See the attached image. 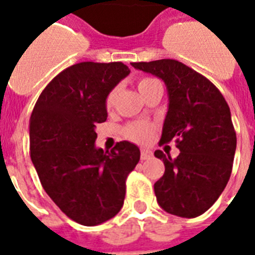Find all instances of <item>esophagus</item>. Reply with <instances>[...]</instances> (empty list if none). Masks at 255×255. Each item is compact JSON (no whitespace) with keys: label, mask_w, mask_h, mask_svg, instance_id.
Listing matches in <instances>:
<instances>
[{"label":"esophagus","mask_w":255,"mask_h":255,"mask_svg":"<svg viewBox=\"0 0 255 255\" xmlns=\"http://www.w3.org/2000/svg\"><path fill=\"white\" fill-rule=\"evenodd\" d=\"M152 156H153V153L149 149H142L140 151V158L142 160H149V158H152Z\"/></svg>","instance_id":"1"}]
</instances>
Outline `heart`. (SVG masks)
<instances>
[{
	"label": "heart",
	"instance_id": "b5f03b06",
	"mask_svg": "<svg viewBox=\"0 0 255 255\" xmlns=\"http://www.w3.org/2000/svg\"><path fill=\"white\" fill-rule=\"evenodd\" d=\"M157 82V80L149 77L140 78L138 81V90L139 93L142 94L145 89H148L152 84ZM117 95V89H113L108 93L106 98V107L110 110L112 108L113 103H115V99H116ZM154 132V125H152L151 123H147V121H135V123H131L129 125L125 126L124 129V134L128 139L132 140V142L136 143H147L149 142L153 136Z\"/></svg>",
	"mask_w": 255,
	"mask_h": 255
}]
</instances>
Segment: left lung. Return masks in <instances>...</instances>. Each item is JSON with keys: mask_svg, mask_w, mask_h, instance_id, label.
<instances>
[{"mask_svg": "<svg viewBox=\"0 0 255 255\" xmlns=\"http://www.w3.org/2000/svg\"><path fill=\"white\" fill-rule=\"evenodd\" d=\"M134 68L165 82L169 110L160 145L175 139L179 154L161 149L165 173L154 183V195L165 212L195 218L214 204L231 177L236 132L227 102L208 78L174 59L131 63Z\"/></svg>", "mask_w": 255, "mask_h": 255, "instance_id": "8db88e82", "label": "left lung"}]
</instances>
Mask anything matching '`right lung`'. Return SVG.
<instances>
[{
    "instance_id": "1",
    "label": "right lung",
    "mask_w": 255,
    "mask_h": 255,
    "mask_svg": "<svg viewBox=\"0 0 255 255\" xmlns=\"http://www.w3.org/2000/svg\"><path fill=\"white\" fill-rule=\"evenodd\" d=\"M129 73L121 62L71 65L43 89L30 115V160L41 184L80 225H101L121 210L126 178L140 158L126 140L111 152L95 147V128L108 116L107 95Z\"/></svg>"
}]
</instances>
